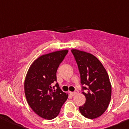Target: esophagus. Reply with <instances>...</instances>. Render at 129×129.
I'll return each instance as SVG.
<instances>
[{"instance_id":"1","label":"esophagus","mask_w":129,"mask_h":129,"mask_svg":"<svg viewBox=\"0 0 129 129\" xmlns=\"http://www.w3.org/2000/svg\"><path fill=\"white\" fill-rule=\"evenodd\" d=\"M70 93H71L72 95H76L77 92H70Z\"/></svg>"}]
</instances>
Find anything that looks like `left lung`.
<instances>
[{
	"instance_id": "8db88e82",
	"label": "left lung",
	"mask_w": 129,
	"mask_h": 129,
	"mask_svg": "<svg viewBox=\"0 0 129 129\" xmlns=\"http://www.w3.org/2000/svg\"><path fill=\"white\" fill-rule=\"evenodd\" d=\"M71 52L78 66L82 93L86 99L79 110L85 117L95 119L105 112L110 103L112 87L109 75L102 63L93 55L77 49Z\"/></svg>"
}]
</instances>
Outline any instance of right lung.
Wrapping results in <instances>:
<instances>
[{"mask_svg": "<svg viewBox=\"0 0 129 129\" xmlns=\"http://www.w3.org/2000/svg\"><path fill=\"white\" fill-rule=\"evenodd\" d=\"M67 53L68 50H63L42 55L32 63L26 75L24 90L27 102L36 114L47 120L56 117L68 98L58 83L52 87L57 82V69Z\"/></svg>", "mask_w": 129, "mask_h": 129, "instance_id": "right-lung-1", "label": "right lung"}]
</instances>
